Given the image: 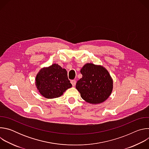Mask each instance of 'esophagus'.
Instances as JSON below:
<instances>
[{
	"label": "esophagus",
	"instance_id": "34e87169",
	"mask_svg": "<svg viewBox=\"0 0 149 149\" xmlns=\"http://www.w3.org/2000/svg\"><path fill=\"white\" fill-rule=\"evenodd\" d=\"M71 83L72 84V86L74 87V86H75V84H76V81H75V80H72V81H71Z\"/></svg>",
	"mask_w": 149,
	"mask_h": 149
}]
</instances>
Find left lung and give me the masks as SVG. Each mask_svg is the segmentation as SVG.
<instances>
[{
  "instance_id": "obj_1",
  "label": "left lung",
  "mask_w": 149,
  "mask_h": 149,
  "mask_svg": "<svg viewBox=\"0 0 149 149\" xmlns=\"http://www.w3.org/2000/svg\"><path fill=\"white\" fill-rule=\"evenodd\" d=\"M82 77L77 81L76 88L81 98L92 104L104 102L113 89V80L108 70L93 63L85 64L81 69Z\"/></svg>"
}]
</instances>
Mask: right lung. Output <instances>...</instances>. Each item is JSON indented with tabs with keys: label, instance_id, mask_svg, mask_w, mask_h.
<instances>
[{
	"label": "right lung",
	"instance_id": "obj_1",
	"mask_svg": "<svg viewBox=\"0 0 149 149\" xmlns=\"http://www.w3.org/2000/svg\"><path fill=\"white\" fill-rule=\"evenodd\" d=\"M35 86L40 94L48 99L59 97L72 87L67 71L58 63L42 68L36 76Z\"/></svg>",
	"mask_w": 149,
	"mask_h": 149
}]
</instances>
